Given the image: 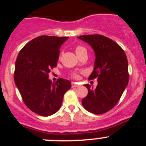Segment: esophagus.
Returning <instances> with one entry per match:
<instances>
[{
	"mask_svg": "<svg viewBox=\"0 0 146 146\" xmlns=\"http://www.w3.org/2000/svg\"><path fill=\"white\" fill-rule=\"evenodd\" d=\"M78 86H79V85H78V83H77V82H72V88H76V87H78Z\"/></svg>",
	"mask_w": 146,
	"mask_h": 146,
	"instance_id": "esophagus-1",
	"label": "esophagus"
}]
</instances>
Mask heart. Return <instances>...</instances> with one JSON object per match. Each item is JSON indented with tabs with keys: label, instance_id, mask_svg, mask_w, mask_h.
<instances>
[{
	"label": "heart",
	"instance_id": "1",
	"mask_svg": "<svg viewBox=\"0 0 146 146\" xmlns=\"http://www.w3.org/2000/svg\"><path fill=\"white\" fill-rule=\"evenodd\" d=\"M85 50V49L82 48V47H77V48H76V52H79V51H80V50ZM72 76L74 77V78H77V77H78V74H77L76 72L72 73Z\"/></svg>",
	"mask_w": 146,
	"mask_h": 146
}]
</instances>
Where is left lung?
Returning <instances> with one entry per match:
<instances>
[{"instance_id": "obj_1", "label": "left lung", "mask_w": 146, "mask_h": 146, "mask_svg": "<svg viewBox=\"0 0 146 146\" xmlns=\"http://www.w3.org/2000/svg\"><path fill=\"white\" fill-rule=\"evenodd\" d=\"M78 38L94 50L95 61L89 79L97 78L96 88L88 84V95L82 106L94 114H102L116 105L129 82L128 60L123 49L110 38L102 35H83Z\"/></svg>"}]
</instances>
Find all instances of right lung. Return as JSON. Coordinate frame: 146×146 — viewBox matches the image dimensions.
I'll return each instance as SVG.
<instances>
[{
    "mask_svg": "<svg viewBox=\"0 0 146 146\" xmlns=\"http://www.w3.org/2000/svg\"><path fill=\"white\" fill-rule=\"evenodd\" d=\"M69 37L41 36L32 39L18 54L15 82L25 105L42 116L53 115L61 106L65 93L71 88L68 80L52 82L50 69L57 66L60 46Z\"/></svg>",
    "mask_w": 146,
    "mask_h": 146,
    "instance_id": "1",
    "label": "right lung"
}]
</instances>
